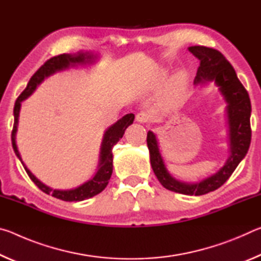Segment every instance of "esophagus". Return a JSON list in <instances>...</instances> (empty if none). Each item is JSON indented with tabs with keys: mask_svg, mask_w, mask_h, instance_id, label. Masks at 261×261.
<instances>
[{
	"mask_svg": "<svg viewBox=\"0 0 261 261\" xmlns=\"http://www.w3.org/2000/svg\"><path fill=\"white\" fill-rule=\"evenodd\" d=\"M151 117L152 115L149 112H139L138 114L136 115V121L139 122V123H146L151 121Z\"/></svg>",
	"mask_w": 261,
	"mask_h": 261,
	"instance_id": "1",
	"label": "esophagus"
}]
</instances>
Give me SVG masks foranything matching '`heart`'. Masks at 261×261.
Instances as JSON below:
<instances>
[{
	"label": "heart",
	"instance_id": "b5f03b06",
	"mask_svg": "<svg viewBox=\"0 0 261 261\" xmlns=\"http://www.w3.org/2000/svg\"><path fill=\"white\" fill-rule=\"evenodd\" d=\"M175 85H176V87H179L180 85H182V81H180L179 78H177V79H176V81H175Z\"/></svg>",
	"mask_w": 261,
	"mask_h": 261
}]
</instances>
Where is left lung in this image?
<instances>
[{
    "label": "left lung",
    "instance_id": "8db88e82",
    "mask_svg": "<svg viewBox=\"0 0 261 261\" xmlns=\"http://www.w3.org/2000/svg\"><path fill=\"white\" fill-rule=\"evenodd\" d=\"M189 50L200 61L194 84L214 82L227 101V114L230 139V156L218 173L199 183H185L174 178L163 163L159 152L155 135L147 132V146L154 174L163 187L170 191L201 196L219 189L227 182L238 163L246 155L251 143V101L249 93L237 78L235 69L219 50L204 46L189 47Z\"/></svg>",
    "mask_w": 261,
    "mask_h": 261
}]
</instances>
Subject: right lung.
I'll return each instance as SVG.
<instances>
[{
  "mask_svg": "<svg viewBox=\"0 0 261 261\" xmlns=\"http://www.w3.org/2000/svg\"><path fill=\"white\" fill-rule=\"evenodd\" d=\"M93 59L94 56L90 54V53H78L77 55L61 54V55L51 57L49 60H47L45 63H43V65H41V67L38 69V71L33 74L32 78L30 79L28 86H26L25 90L21 92V94L17 98L15 108H14L15 123L11 132V141H12V147H14L16 155L18 156L20 162L23 163V167L25 168L26 173H28V175L30 176V178L33 180L34 184L37 185L41 191H43L47 194H51L53 197L64 201H82L95 196V194L100 193L101 191H103L105 188L107 187V184L110 179V176H112V173H113L114 145L122 138L126 127L134 123L135 115L126 114L125 116H123L120 121H117L115 124H113L107 131L105 132L102 144H101L99 169L96 171V174L93 178L73 190H54L41 183L40 180L35 177V176L28 169V167L24 165V162L21 161L20 154L16 145V132H17V125H18L20 103L21 101L25 100L28 96H30L33 93V91L37 88V86L46 77L50 76V74L55 73L56 71H60V70L69 68V65H74L77 63H88V62L93 61Z\"/></svg>",
  "mask_w": 261,
  "mask_h": 261,
  "instance_id": "right-lung-1",
  "label": "right lung"
}]
</instances>
